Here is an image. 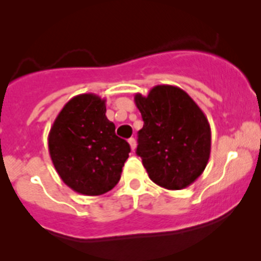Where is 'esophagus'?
<instances>
[{
  "label": "esophagus",
  "instance_id": "esophagus-1",
  "mask_svg": "<svg viewBox=\"0 0 261 261\" xmlns=\"http://www.w3.org/2000/svg\"><path fill=\"white\" fill-rule=\"evenodd\" d=\"M128 142H129V145H130V149H132V150H135L136 149V140L133 137H130L128 140Z\"/></svg>",
  "mask_w": 261,
  "mask_h": 261
}]
</instances>
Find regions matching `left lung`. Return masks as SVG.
Instances as JSON below:
<instances>
[{"label": "left lung", "mask_w": 261, "mask_h": 261, "mask_svg": "<svg viewBox=\"0 0 261 261\" xmlns=\"http://www.w3.org/2000/svg\"><path fill=\"white\" fill-rule=\"evenodd\" d=\"M144 126L137 155L151 180L166 190H183L202 174L211 155L208 119L184 90L158 85L147 96L136 94Z\"/></svg>", "instance_id": "obj_1"}]
</instances>
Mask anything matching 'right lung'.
I'll return each mask as SVG.
<instances>
[{"label":"right lung","instance_id":"obj_1","mask_svg":"<svg viewBox=\"0 0 261 261\" xmlns=\"http://www.w3.org/2000/svg\"><path fill=\"white\" fill-rule=\"evenodd\" d=\"M48 149L62 181L86 196L112 190L130 153L106 116V100L95 94H81L64 106L50 128Z\"/></svg>","mask_w":261,"mask_h":261}]
</instances>
